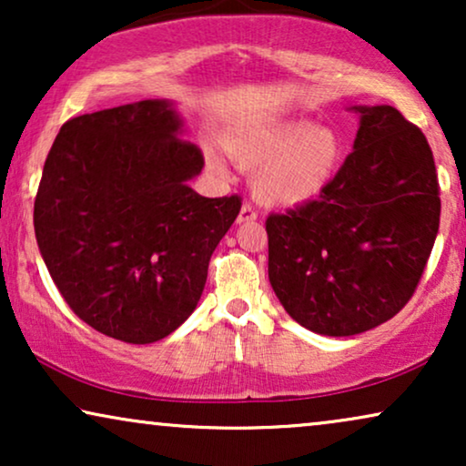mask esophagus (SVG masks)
<instances>
[{"label": "esophagus", "mask_w": 466, "mask_h": 466, "mask_svg": "<svg viewBox=\"0 0 466 466\" xmlns=\"http://www.w3.org/2000/svg\"><path fill=\"white\" fill-rule=\"evenodd\" d=\"M258 214L257 209H254V206L250 201H246L244 206H241L239 209V216H238V222H250V220H257Z\"/></svg>", "instance_id": "34e87169"}]
</instances>
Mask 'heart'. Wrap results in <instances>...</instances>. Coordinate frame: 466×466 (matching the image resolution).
<instances>
[{"label":"heart","mask_w":466,"mask_h":466,"mask_svg":"<svg viewBox=\"0 0 466 466\" xmlns=\"http://www.w3.org/2000/svg\"><path fill=\"white\" fill-rule=\"evenodd\" d=\"M227 150L241 167H258L254 180L258 197L279 206H297L320 195L333 182L343 158L337 131L309 123L244 127L227 137ZM206 157L209 167L222 171L214 150Z\"/></svg>","instance_id":"1"}]
</instances>
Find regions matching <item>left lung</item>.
I'll use <instances>...</instances> for the list:
<instances>
[{
	"label": "left lung",
	"mask_w": 466,
	"mask_h": 466,
	"mask_svg": "<svg viewBox=\"0 0 466 466\" xmlns=\"http://www.w3.org/2000/svg\"><path fill=\"white\" fill-rule=\"evenodd\" d=\"M354 150L316 199L269 214V282L320 335H359L416 292L439 231V180L424 133L397 107H356Z\"/></svg>",
	"instance_id": "left-lung-1"
}]
</instances>
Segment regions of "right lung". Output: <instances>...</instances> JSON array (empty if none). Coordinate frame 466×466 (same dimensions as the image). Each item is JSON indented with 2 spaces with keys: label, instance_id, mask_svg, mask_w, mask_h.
I'll return each mask as SVG.
<instances>
[{
  "label": "right lung",
  "instance_id": "obj_1",
  "mask_svg": "<svg viewBox=\"0 0 466 466\" xmlns=\"http://www.w3.org/2000/svg\"><path fill=\"white\" fill-rule=\"evenodd\" d=\"M167 101L69 118L37 187L35 239L50 278L88 327L125 343L163 339L193 314L209 258L241 197L208 199L203 169Z\"/></svg>",
  "mask_w": 466,
  "mask_h": 466
}]
</instances>
